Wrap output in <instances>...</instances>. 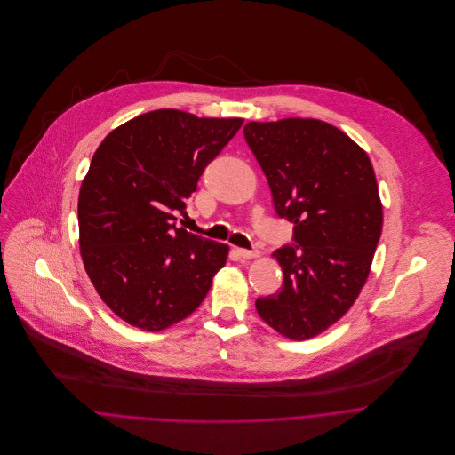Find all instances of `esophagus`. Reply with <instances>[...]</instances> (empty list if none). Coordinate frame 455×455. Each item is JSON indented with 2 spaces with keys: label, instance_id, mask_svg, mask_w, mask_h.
Wrapping results in <instances>:
<instances>
[{
  "label": "esophagus",
  "instance_id": "obj_1",
  "mask_svg": "<svg viewBox=\"0 0 455 455\" xmlns=\"http://www.w3.org/2000/svg\"><path fill=\"white\" fill-rule=\"evenodd\" d=\"M236 254L242 258V259H256L259 258V251H245V249H236Z\"/></svg>",
  "mask_w": 455,
  "mask_h": 455
}]
</instances>
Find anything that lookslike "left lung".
I'll use <instances>...</instances> for the list:
<instances>
[{"instance_id":"obj_1","label":"left lung","mask_w":455,"mask_h":455,"mask_svg":"<svg viewBox=\"0 0 455 455\" xmlns=\"http://www.w3.org/2000/svg\"><path fill=\"white\" fill-rule=\"evenodd\" d=\"M243 134L296 242L271 254L283 285L256 310L282 336L308 339L338 323L368 280L384 224L375 172L350 136L319 119L249 123Z\"/></svg>"}]
</instances>
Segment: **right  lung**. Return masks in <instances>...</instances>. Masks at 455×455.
<instances>
[{"instance_id":"right-lung-1","label":"right lung","mask_w":455,"mask_h":455,"mask_svg":"<svg viewBox=\"0 0 455 455\" xmlns=\"http://www.w3.org/2000/svg\"><path fill=\"white\" fill-rule=\"evenodd\" d=\"M243 119L163 108L110 131L78 195V243L87 276L124 323L163 331L189 317L226 264L229 247L173 220L204 166Z\"/></svg>"}]
</instances>
